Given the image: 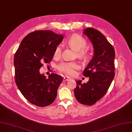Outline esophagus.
<instances>
[{
	"instance_id": "34e87169",
	"label": "esophagus",
	"mask_w": 132,
	"mask_h": 132,
	"mask_svg": "<svg viewBox=\"0 0 132 132\" xmlns=\"http://www.w3.org/2000/svg\"><path fill=\"white\" fill-rule=\"evenodd\" d=\"M71 79H70V78H69V77H63V80H65V81H69V80H70Z\"/></svg>"
}]
</instances>
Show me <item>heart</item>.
Returning <instances> with one entry per match:
<instances>
[{"mask_svg":"<svg viewBox=\"0 0 132 132\" xmlns=\"http://www.w3.org/2000/svg\"><path fill=\"white\" fill-rule=\"evenodd\" d=\"M68 43L77 51V55L79 57H84L86 56L85 48L87 46V42L84 37L78 35H74L69 38ZM62 46L59 45L54 51V57L55 59L60 58ZM80 67V65L76 62H63L58 65L57 69L67 75L72 76L76 74V70H79Z\"/></svg>","mask_w":132,"mask_h":132,"instance_id":"b5f03b06","label":"heart"}]
</instances>
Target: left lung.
Here are the masks:
<instances>
[{
	"mask_svg": "<svg viewBox=\"0 0 132 132\" xmlns=\"http://www.w3.org/2000/svg\"><path fill=\"white\" fill-rule=\"evenodd\" d=\"M82 33L92 43L94 53L83 72L89 80L84 84L80 80H76L74 94L79 103L91 105L104 96L114 79L115 53L113 47L98 30L87 28Z\"/></svg>",
	"mask_w": 132,
	"mask_h": 132,
	"instance_id": "left-lung-1",
	"label": "left lung"
}]
</instances>
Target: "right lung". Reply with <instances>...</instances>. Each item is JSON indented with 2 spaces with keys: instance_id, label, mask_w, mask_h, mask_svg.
<instances>
[{
  "instance_id": "add662e5",
  "label": "right lung",
  "mask_w": 132,
  "mask_h": 132,
  "mask_svg": "<svg viewBox=\"0 0 132 132\" xmlns=\"http://www.w3.org/2000/svg\"><path fill=\"white\" fill-rule=\"evenodd\" d=\"M63 38L51 30L35 31L23 39L14 54L16 84L23 96L36 106L49 105L56 98L62 77L51 73L46 78L39 70L42 62L52 61Z\"/></svg>"
}]
</instances>
